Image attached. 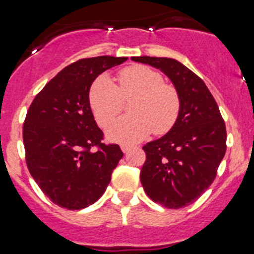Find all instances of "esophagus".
Returning <instances> with one entry per match:
<instances>
[{
	"instance_id": "34e87169",
	"label": "esophagus",
	"mask_w": 254,
	"mask_h": 254,
	"mask_svg": "<svg viewBox=\"0 0 254 254\" xmlns=\"http://www.w3.org/2000/svg\"><path fill=\"white\" fill-rule=\"evenodd\" d=\"M121 149H122V151L126 154V152H128L129 150L132 149V146H129V145H121Z\"/></svg>"
}]
</instances>
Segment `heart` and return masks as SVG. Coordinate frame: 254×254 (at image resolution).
Returning a JSON list of instances; mask_svg holds the SVG:
<instances>
[{
  "label": "heart",
  "mask_w": 254,
  "mask_h": 254,
  "mask_svg": "<svg viewBox=\"0 0 254 254\" xmlns=\"http://www.w3.org/2000/svg\"><path fill=\"white\" fill-rule=\"evenodd\" d=\"M131 116L123 117L108 129V137L121 143H133L151 132L164 134L178 121L181 98L173 85L165 84L163 76L142 64L126 67L118 73V86L107 76H100L90 89V107L96 122L108 127L120 116L125 100Z\"/></svg>",
  "instance_id": "1"
}]
</instances>
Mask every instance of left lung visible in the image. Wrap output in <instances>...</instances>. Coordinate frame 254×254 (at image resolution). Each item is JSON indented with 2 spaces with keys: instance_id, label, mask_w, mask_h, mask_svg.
Listing matches in <instances>:
<instances>
[{
  "instance_id": "obj_1",
  "label": "left lung",
  "mask_w": 254,
  "mask_h": 254,
  "mask_svg": "<svg viewBox=\"0 0 254 254\" xmlns=\"http://www.w3.org/2000/svg\"><path fill=\"white\" fill-rule=\"evenodd\" d=\"M163 71L181 98L177 123L142 147L141 183L147 196L167 208L193 203L214 182L226 151V127L202 78L173 58L132 57Z\"/></svg>"
}]
</instances>
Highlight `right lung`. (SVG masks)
<instances>
[{"label": "right lung", "instance_id": "right-lung-1", "mask_svg": "<svg viewBox=\"0 0 254 254\" xmlns=\"http://www.w3.org/2000/svg\"><path fill=\"white\" fill-rule=\"evenodd\" d=\"M127 57L78 60L64 67L34 98L22 127L26 165L52 202L80 210L102 197L123 152L102 142L89 102L91 84ZM97 150H95V149Z\"/></svg>", "mask_w": 254, "mask_h": 254}]
</instances>
